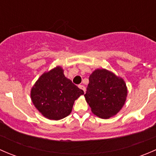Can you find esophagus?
Listing matches in <instances>:
<instances>
[{
	"mask_svg": "<svg viewBox=\"0 0 156 156\" xmlns=\"http://www.w3.org/2000/svg\"><path fill=\"white\" fill-rule=\"evenodd\" d=\"M78 87H79L80 89H81V90H82L84 91V92H85V90H86V88H85V87H84V85H81V84H80V85H78Z\"/></svg>",
	"mask_w": 156,
	"mask_h": 156,
	"instance_id": "34e87169",
	"label": "esophagus"
}]
</instances>
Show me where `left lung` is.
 Instances as JSON below:
<instances>
[{
	"mask_svg": "<svg viewBox=\"0 0 156 156\" xmlns=\"http://www.w3.org/2000/svg\"><path fill=\"white\" fill-rule=\"evenodd\" d=\"M127 94L123 79L106 69H97L90 75L84 97L94 114L108 119L120 111Z\"/></svg>",
	"mask_w": 156,
	"mask_h": 156,
	"instance_id": "8db88e82",
	"label": "left lung"
}]
</instances>
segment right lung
<instances>
[{
	"label": "right lung",
	"mask_w": 156,
	"mask_h": 156,
	"mask_svg": "<svg viewBox=\"0 0 156 156\" xmlns=\"http://www.w3.org/2000/svg\"><path fill=\"white\" fill-rule=\"evenodd\" d=\"M84 91L65 77L59 66L40 77L31 91L34 106L44 117L59 120L68 116Z\"/></svg>",
	"instance_id": "add662e5"
}]
</instances>
